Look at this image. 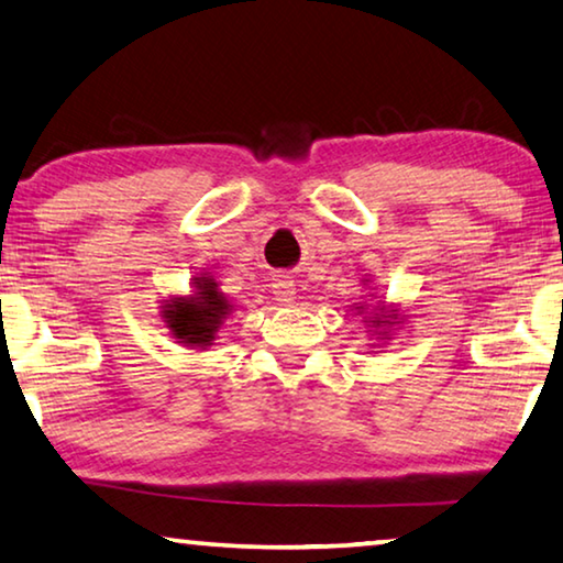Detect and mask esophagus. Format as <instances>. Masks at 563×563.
I'll return each instance as SVG.
<instances>
[{"mask_svg":"<svg viewBox=\"0 0 563 563\" xmlns=\"http://www.w3.org/2000/svg\"><path fill=\"white\" fill-rule=\"evenodd\" d=\"M273 292L280 306H290V302L296 300V283H292L288 275H278V278L273 280Z\"/></svg>","mask_w":563,"mask_h":563,"instance_id":"esophagus-1","label":"esophagus"}]
</instances>
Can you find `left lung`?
Here are the masks:
<instances>
[{
	"label": "left lung",
	"instance_id": "obj_1",
	"mask_svg": "<svg viewBox=\"0 0 563 563\" xmlns=\"http://www.w3.org/2000/svg\"><path fill=\"white\" fill-rule=\"evenodd\" d=\"M378 313L376 318H371V325L376 328L378 335H390V328L398 323V310H388L386 306H376ZM358 313H363V306L358 308Z\"/></svg>",
	"mask_w": 563,
	"mask_h": 563
}]
</instances>
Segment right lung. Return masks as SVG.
Masks as SVG:
<instances>
[{
  "label": "right lung",
  "mask_w": 563,
  "mask_h": 563,
  "mask_svg": "<svg viewBox=\"0 0 563 563\" xmlns=\"http://www.w3.org/2000/svg\"><path fill=\"white\" fill-rule=\"evenodd\" d=\"M233 302L220 292L212 278H195V292L190 298H173L165 302L163 318L177 341L183 345L208 347L216 341L218 328L230 313Z\"/></svg>",
  "instance_id": "add662e5"
}]
</instances>
